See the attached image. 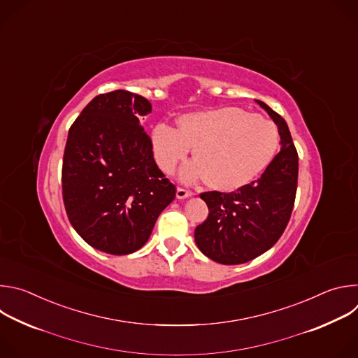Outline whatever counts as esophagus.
Masks as SVG:
<instances>
[{
    "instance_id": "1",
    "label": "esophagus",
    "mask_w": 358,
    "mask_h": 358,
    "mask_svg": "<svg viewBox=\"0 0 358 358\" xmlns=\"http://www.w3.org/2000/svg\"><path fill=\"white\" fill-rule=\"evenodd\" d=\"M192 195V192L191 191H188V189H185V188H177V192H176V196L178 198V199H185V198H188V196H191Z\"/></svg>"
}]
</instances>
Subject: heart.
Listing matches in <instances>:
<instances>
[{
	"label": "heart",
	"mask_w": 358,
	"mask_h": 358,
	"mask_svg": "<svg viewBox=\"0 0 358 358\" xmlns=\"http://www.w3.org/2000/svg\"><path fill=\"white\" fill-rule=\"evenodd\" d=\"M178 130L159 123L151 130V151L159 169L173 174L192 148L194 162L181 170V180H203L217 191H235L258 178L279 147L276 126L261 115L225 106L184 113Z\"/></svg>",
	"instance_id": "1"
}]
</instances>
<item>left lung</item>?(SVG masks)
Listing matches in <instances>:
<instances>
[{
	"mask_svg": "<svg viewBox=\"0 0 358 358\" xmlns=\"http://www.w3.org/2000/svg\"><path fill=\"white\" fill-rule=\"evenodd\" d=\"M278 126L280 151L259 180L234 191L202 192L208 218L195 228L199 250L222 265L249 262L282 236L293 210L299 157L285 119L262 100H255Z\"/></svg>",
	"mask_w": 358,
	"mask_h": 358,
	"instance_id": "obj_1",
	"label": "left lung"
}]
</instances>
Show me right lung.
I'll use <instances>...</instances> for the list:
<instances>
[{
  "label": "right lung",
  "instance_id": "1",
  "mask_svg": "<svg viewBox=\"0 0 358 358\" xmlns=\"http://www.w3.org/2000/svg\"><path fill=\"white\" fill-rule=\"evenodd\" d=\"M150 112L145 97L119 89L92 99L69 129L62 166L65 210L80 238L101 252L138 250L176 198L138 122Z\"/></svg>",
  "mask_w": 358,
  "mask_h": 358
}]
</instances>
